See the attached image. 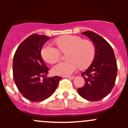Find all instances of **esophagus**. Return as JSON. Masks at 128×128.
Instances as JSON below:
<instances>
[{
    "instance_id": "1",
    "label": "esophagus",
    "mask_w": 128,
    "mask_h": 128,
    "mask_svg": "<svg viewBox=\"0 0 128 128\" xmlns=\"http://www.w3.org/2000/svg\"><path fill=\"white\" fill-rule=\"evenodd\" d=\"M66 78H68L69 79H74L75 78V77L74 76H72V77H70V76H67V77H66Z\"/></svg>"
}]
</instances>
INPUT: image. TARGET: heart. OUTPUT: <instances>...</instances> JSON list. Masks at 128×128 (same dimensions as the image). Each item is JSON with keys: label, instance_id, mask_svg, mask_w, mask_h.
<instances>
[{"label": "heart", "instance_id": "obj_1", "mask_svg": "<svg viewBox=\"0 0 128 128\" xmlns=\"http://www.w3.org/2000/svg\"><path fill=\"white\" fill-rule=\"evenodd\" d=\"M57 48L49 44L41 49L42 59L50 64H54L60 59L62 51L66 53L68 60L60 62L53 67L54 74L69 76L80 67L85 69L91 64L95 54V48L92 41L74 35H64L55 40Z\"/></svg>", "mask_w": 128, "mask_h": 128}]
</instances>
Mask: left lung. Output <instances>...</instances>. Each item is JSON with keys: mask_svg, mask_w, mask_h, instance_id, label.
Instances as JSON below:
<instances>
[{"mask_svg": "<svg viewBox=\"0 0 128 128\" xmlns=\"http://www.w3.org/2000/svg\"><path fill=\"white\" fill-rule=\"evenodd\" d=\"M81 33L94 42L95 54L91 65L82 74L86 82L77 92L86 100L98 101L106 96L114 87L118 71L116 60L112 46L104 38L91 31Z\"/></svg>", "mask_w": 128, "mask_h": 128, "instance_id": "obj_1", "label": "left lung"}]
</instances>
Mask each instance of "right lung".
Here are the masks:
<instances>
[{"label": "right lung", "instance_id": "add662e5", "mask_svg": "<svg viewBox=\"0 0 128 128\" xmlns=\"http://www.w3.org/2000/svg\"><path fill=\"white\" fill-rule=\"evenodd\" d=\"M50 38L42 34H32L20 44L14 56L13 76L16 87L25 98L33 102L50 97L62 78L46 77L49 69L42 60L41 51Z\"/></svg>", "mask_w": 128, "mask_h": 128}]
</instances>
